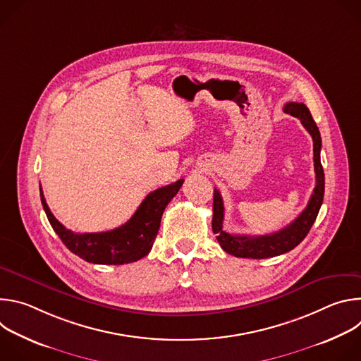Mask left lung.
Returning <instances> with one entry per match:
<instances>
[{"mask_svg": "<svg viewBox=\"0 0 361 361\" xmlns=\"http://www.w3.org/2000/svg\"><path fill=\"white\" fill-rule=\"evenodd\" d=\"M284 113L300 118L302 127L310 133L313 138V152H314V171H316V187L308 200L307 207L302 213L291 221L287 227L280 231L266 234V235H234L223 230L224 220V204L219 190H214L213 198V233L217 235V241L221 248L243 259H269L284 254L294 247H297L310 231L314 224L324 197V171L320 161L322 137L316 121L312 117L310 110L302 102H287L284 106Z\"/></svg>", "mask_w": 361, "mask_h": 361, "instance_id": "1", "label": "left lung"}]
</instances>
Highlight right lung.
I'll list each match as a JSON object with an SVG mask.
<instances>
[{"label":"right lung","mask_w":361,"mask_h":361,"mask_svg":"<svg viewBox=\"0 0 361 361\" xmlns=\"http://www.w3.org/2000/svg\"><path fill=\"white\" fill-rule=\"evenodd\" d=\"M184 180L157 188L149 192L134 216L121 227L102 233H74L66 228L49 212L42 190L39 195L47 219L59 234L64 245L81 257L82 260L94 264H128L145 257L152 248L167 204L181 188Z\"/></svg>","instance_id":"right-lung-1"}]
</instances>
